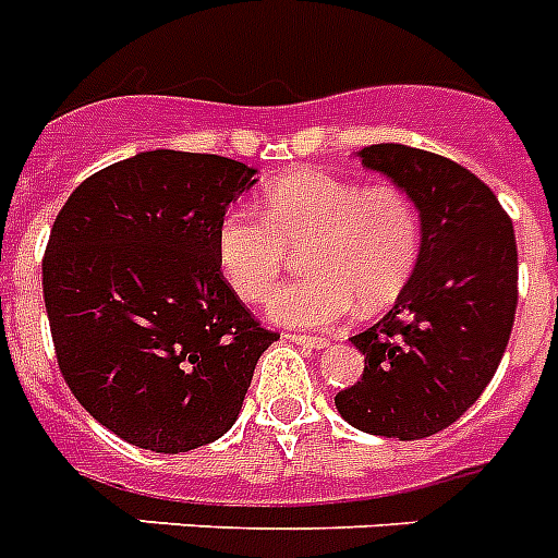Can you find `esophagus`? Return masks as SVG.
<instances>
[{"label": "esophagus", "mask_w": 558, "mask_h": 558, "mask_svg": "<svg viewBox=\"0 0 558 558\" xmlns=\"http://www.w3.org/2000/svg\"><path fill=\"white\" fill-rule=\"evenodd\" d=\"M290 341H296V344L302 347H311V350H325V347H330V341L322 336H307V332H290Z\"/></svg>", "instance_id": "esophagus-1"}]
</instances>
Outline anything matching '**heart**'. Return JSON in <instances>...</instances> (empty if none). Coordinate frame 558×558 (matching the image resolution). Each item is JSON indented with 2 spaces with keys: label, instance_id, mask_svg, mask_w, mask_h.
Masks as SVG:
<instances>
[{
  "label": "heart",
  "instance_id": "1",
  "mask_svg": "<svg viewBox=\"0 0 558 558\" xmlns=\"http://www.w3.org/2000/svg\"><path fill=\"white\" fill-rule=\"evenodd\" d=\"M304 279L279 288L268 316L290 327H330L352 313L398 302L423 254V217L407 189L327 171L284 174L262 194V211L228 208L217 226V262L233 293L262 302L290 251Z\"/></svg>",
  "mask_w": 558,
  "mask_h": 558
}]
</instances>
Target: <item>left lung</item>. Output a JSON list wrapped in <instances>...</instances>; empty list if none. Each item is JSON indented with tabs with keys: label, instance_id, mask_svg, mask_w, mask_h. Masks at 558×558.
<instances>
[{
	"label": "left lung",
	"instance_id": "obj_1",
	"mask_svg": "<svg viewBox=\"0 0 558 558\" xmlns=\"http://www.w3.org/2000/svg\"><path fill=\"white\" fill-rule=\"evenodd\" d=\"M359 157L412 194L423 254L392 311L352 336L366 366L336 407L361 432L421 440L451 426L497 373L517 313V236L497 194L449 157L401 143Z\"/></svg>",
	"mask_w": 558,
	"mask_h": 558
}]
</instances>
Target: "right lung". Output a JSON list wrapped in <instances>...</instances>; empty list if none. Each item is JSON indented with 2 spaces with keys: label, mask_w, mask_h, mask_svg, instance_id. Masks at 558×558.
<instances>
[{
  "label": "right lung",
  "mask_w": 558,
  "mask_h": 558,
  "mask_svg": "<svg viewBox=\"0 0 558 558\" xmlns=\"http://www.w3.org/2000/svg\"><path fill=\"white\" fill-rule=\"evenodd\" d=\"M251 183L231 157L141 151L89 174L52 222L41 288L56 361L132 446L178 454L226 435L279 338L217 262V226Z\"/></svg>",
  "instance_id": "right-lung-1"
}]
</instances>
